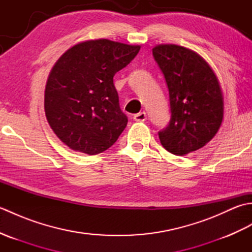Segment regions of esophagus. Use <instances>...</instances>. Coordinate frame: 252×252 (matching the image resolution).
Wrapping results in <instances>:
<instances>
[{
  "instance_id": "esophagus-1",
  "label": "esophagus",
  "mask_w": 252,
  "mask_h": 252,
  "mask_svg": "<svg viewBox=\"0 0 252 252\" xmlns=\"http://www.w3.org/2000/svg\"><path fill=\"white\" fill-rule=\"evenodd\" d=\"M133 119L137 122H143L147 119V116H146V112L145 111H142V112H138V114L134 115L133 117Z\"/></svg>"
}]
</instances>
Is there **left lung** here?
Wrapping results in <instances>:
<instances>
[{
  "instance_id": "obj_1",
  "label": "left lung",
  "mask_w": 252,
  "mask_h": 252,
  "mask_svg": "<svg viewBox=\"0 0 252 252\" xmlns=\"http://www.w3.org/2000/svg\"><path fill=\"white\" fill-rule=\"evenodd\" d=\"M153 55L169 89L171 119L159 131L161 145L184 156L210 142L222 125L224 100L220 82L198 54L175 44H160Z\"/></svg>"
}]
</instances>
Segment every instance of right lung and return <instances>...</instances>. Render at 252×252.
Listing matches in <instances>:
<instances>
[{
	"instance_id": "obj_1",
	"label": "right lung",
	"mask_w": 252,
	"mask_h": 252,
	"mask_svg": "<svg viewBox=\"0 0 252 252\" xmlns=\"http://www.w3.org/2000/svg\"><path fill=\"white\" fill-rule=\"evenodd\" d=\"M140 45L107 39L73 45L47 78L44 110L51 129L72 151L97 155L114 145L127 123L114 76L129 65Z\"/></svg>"
}]
</instances>
